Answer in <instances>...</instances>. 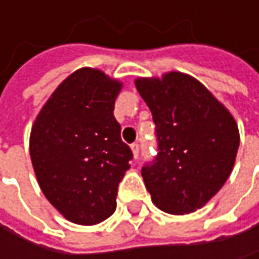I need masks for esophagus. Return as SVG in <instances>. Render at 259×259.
<instances>
[{"label": "esophagus", "mask_w": 259, "mask_h": 259, "mask_svg": "<svg viewBox=\"0 0 259 259\" xmlns=\"http://www.w3.org/2000/svg\"><path fill=\"white\" fill-rule=\"evenodd\" d=\"M130 148H132L133 157H135V159H138V156H139V145L135 142V144H132V145H130Z\"/></svg>", "instance_id": "1"}]
</instances>
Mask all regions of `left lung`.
Listing matches in <instances>:
<instances>
[{
    "mask_svg": "<svg viewBox=\"0 0 259 259\" xmlns=\"http://www.w3.org/2000/svg\"><path fill=\"white\" fill-rule=\"evenodd\" d=\"M148 105L159 153L142 177L151 201L169 214L204 207L234 168L240 133L231 112L198 79L181 72L138 78Z\"/></svg>",
    "mask_w": 259,
    "mask_h": 259,
    "instance_id": "obj_1",
    "label": "left lung"
}]
</instances>
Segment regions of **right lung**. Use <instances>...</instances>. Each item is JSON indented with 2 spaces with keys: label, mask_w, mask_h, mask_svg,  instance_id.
I'll list each match as a JSON object with an SVG mask.
<instances>
[{
  "label": "right lung",
  "mask_w": 259,
  "mask_h": 259,
  "mask_svg": "<svg viewBox=\"0 0 259 259\" xmlns=\"http://www.w3.org/2000/svg\"><path fill=\"white\" fill-rule=\"evenodd\" d=\"M123 83L82 67L51 94L32 123L29 156L46 199L70 222L96 225L117 208L132 151L114 117Z\"/></svg>",
  "instance_id": "1"
}]
</instances>
